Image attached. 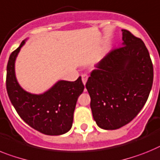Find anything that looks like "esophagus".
<instances>
[{
	"instance_id": "esophagus-1",
	"label": "esophagus",
	"mask_w": 160,
	"mask_h": 160,
	"mask_svg": "<svg viewBox=\"0 0 160 160\" xmlns=\"http://www.w3.org/2000/svg\"><path fill=\"white\" fill-rule=\"evenodd\" d=\"M88 75L86 74H83L81 76V79H82V82H83V84L85 85L86 82H87V80H88Z\"/></svg>"
}]
</instances>
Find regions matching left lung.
Wrapping results in <instances>:
<instances>
[{
    "label": "left lung",
    "instance_id": "left-lung-1",
    "mask_svg": "<svg viewBox=\"0 0 160 160\" xmlns=\"http://www.w3.org/2000/svg\"><path fill=\"white\" fill-rule=\"evenodd\" d=\"M122 47L107 54L91 72L86 88L97 126L117 130L135 118L153 84V64L142 40L122 30Z\"/></svg>",
    "mask_w": 160,
    "mask_h": 160
}]
</instances>
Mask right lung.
Instances as JSON below:
<instances>
[{
  "instance_id": "obj_1",
  "label": "right lung",
  "mask_w": 160,
  "mask_h": 160,
  "mask_svg": "<svg viewBox=\"0 0 160 160\" xmlns=\"http://www.w3.org/2000/svg\"><path fill=\"white\" fill-rule=\"evenodd\" d=\"M11 53L7 64L6 89L21 118L30 127L47 135H60L70 130L79 96L84 86L81 77L76 81L59 80L46 92L29 93L21 88L15 76L14 63L21 47Z\"/></svg>"
}]
</instances>
